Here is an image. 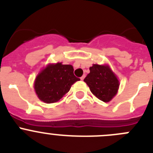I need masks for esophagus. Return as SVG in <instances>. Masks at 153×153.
Masks as SVG:
<instances>
[{
  "mask_svg": "<svg viewBox=\"0 0 153 153\" xmlns=\"http://www.w3.org/2000/svg\"><path fill=\"white\" fill-rule=\"evenodd\" d=\"M85 75H84L83 76H82V77H81V80H82V81H83V80L85 79Z\"/></svg>",
  "mask_w": 153,
  "mask_h": 153,
  "instance_id": "34e87169",
  "label": "esophagus"
}]
</instances>
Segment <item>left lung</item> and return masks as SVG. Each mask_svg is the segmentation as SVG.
I'll list each match as a JSON object with an SVG mask.
<instances>
[{
    "mask_svg": "<svg viewBox=\"0 0 153 153\" xmlns=\"http://www.w3.org/2000/svg\"><path fill=\"white\" fill-rule=\"evenodd\" d=\"M84 81L94 95L104 102L112 100L117 93L120 85L117 76L107 65L94 64Z\"/></svg>",
    "mask_w": 153,
    "mask_h": 153,
    "instance_id": "1",
    "label": "left lung"
}]
</instances>
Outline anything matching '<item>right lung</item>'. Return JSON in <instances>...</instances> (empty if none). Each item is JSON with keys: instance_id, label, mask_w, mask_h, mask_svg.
Masks as SVG:
<instances>
[{"instance_id": "right-lung-1", "label": "right lung", "mask_w": 153, "mask_h": 153, "mask_svg": "<svg viewBox=\"0 0 153 153\" xmlns=\"http://www.w3.org/2000/svg\"><path fill=\"white\" fill-rule=\"evenodd\" d=\"M73 72L71 65L62 62L48 65L38 74L34 82V89L39 100L46 104L61 100L69 91L71 85L80 80Z\"/></svg>"}]
</instances>
